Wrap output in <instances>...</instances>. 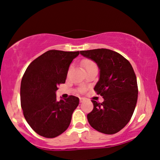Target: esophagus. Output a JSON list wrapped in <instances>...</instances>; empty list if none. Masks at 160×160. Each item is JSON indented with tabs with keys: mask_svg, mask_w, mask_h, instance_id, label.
<instances>
[{
	"mask_svg": "<svg viewBox=\"0 0 160 160\" xmlns=\"http://www.w3.org/2000/svg\"><path fill=\"white\" fill-rule=\"evenodd\" d=\"M79 100H80V102L82 103V102H84V101H85V98H79Z\"/></svg>",
	"mask_w": 160,
	"mask_h": 160,
	"instance_id": "obj_1",
	"label": "esophagus"
}]
</instances>
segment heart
I'll return each mask as SVG.
<instances>
[{"mask_svg":"<svg viewBox=\"0 0 160 160\" xmlns=\"http://www.w3.org/2000/svg\"><path fill=\"white\" fill-rule=\"evenodd\" d=\"M82 65L83 67H84L86 70H88V69H89V68H90L95 67V65L94 62L91 61V60H89V59L83 60L82 62ZM81 90L83 91V90H84V89H82V90Z\"/></svg>","mask_w":160,"mask_h":160,"instance_id":"obj_1","label":"heart"}]
</instances>
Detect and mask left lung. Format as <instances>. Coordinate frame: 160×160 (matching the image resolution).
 <instances>
[{"label":"left lung","instance_id":"1","mask_svg":"<svg viewBox=\"0 0 160 160\" xmlns=\"http://www.w3.org/2000/svg\"><path fill=\"white\" fill-rule=\"evenodd\" d=\"M80 54L95 62L100 70L94 90L103 101H92L94 107L88 115L89 123L101 133H117L130 121L138 101L133 68L123 56L109 49L81 51Z\"/></svg>","mask_w":160,"mask_h":160}]
</instances>
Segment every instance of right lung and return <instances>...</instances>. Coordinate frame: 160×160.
<instances>
[{
	"mask_svg": "<svg viewBox=\"0 0 160 160\" xmlns=\"http://www.w3.org/2000/svg\"><path fill=\"white\" fill-rule=\"evenodd\" d=\"M79 51L51 50L28 65L20 85V102L27 123L40 136L53 138L69 126L79 99L70 95L57 100L58 85L64 84L72 60Z\"/></svg>",
	"mask_w": 160,
	"mask_h": 160,
	"instance_id": "obj_1",
	"label": "right lung"
}]
</instances>
